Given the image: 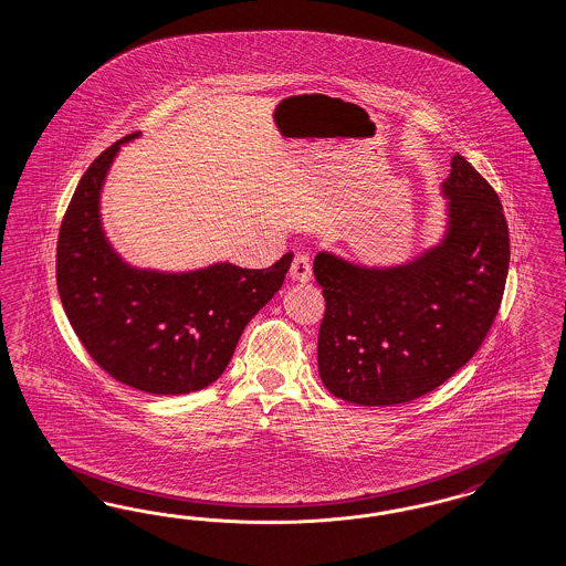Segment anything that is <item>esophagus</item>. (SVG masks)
<instances>
[{"label": "esophagus", "mask_w": 566, "mask_h": 566, "mask_svg": "<svg viewBox=\"0 0 566 566\" xmlns=\"http://www.w3.org/2000/svg\"><path fill=\"white\" fill-rule=\"evenodd\" d=\"M311 274V259L307 255H296L292 259L291 277L294 282H308Z\"/></svg>", "instance_id": "obj_1"}]
</instances>
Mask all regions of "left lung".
I'll return each mask as SVG.
<instances>
[{
	"mask_svg": "<svg viewBox=\"0 0 566 566\" xmlns=\"http://www.w3.org/2000/svg\"><path fill=\"white\" fill-rule=\"evenodd\" d=\"M442 182L444 239L396 268L317 253L326 313L319 377L346 402L388 407L442 386L480 350L502 303L511 242L496 190L463 155Z\"/></svg>",
	"mask_w": 566,
	"mask_h": 566,
	"instance_id": "left-lung-1",
	"label": "left lung"
}]
</instances>
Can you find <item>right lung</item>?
I'll return each mask as SVG.
<instances>
[{
    "instance_id": "add662e5",
    "label": "right lung",
    "mask_w": 566,
    "mask_h": 566,
    "mask_svg": "<svg viewBox=\"0 0 566 566\" xmlns=\"http://www.w3.org/2000/svg\"><path fill=\"white\" fill-rule=\"evenodd\" d=\"M124 137L83 174L62 220L57 292L70 326L105 374L149 395H189L222 376L244 326L280 291L286 253L268 270L213 263L164 274L122 261L103 234L99 197Z\"/></svg>"
}]
</instances>
